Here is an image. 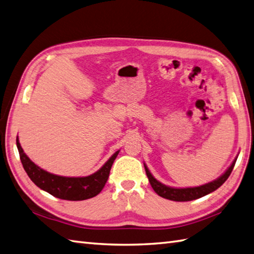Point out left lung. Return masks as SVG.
Wrapping results in <instances>:
<instances>
[{
  "label": "left lung",
  "mask_w": 254,
  "mask_h": 254,
  "mask_svg": "<svg viewBox=\"0 0 254 254\" xmlns=\"http://www.w3.org/2000/svg\"><path fill=\"white\" fill-rule=\"evenodd\" d=\"M236 160H237V158L233 161L232 166L226 170V172L222 176H220L219 179H216L215 181H212L208 183V184H204L201 186L188 187V188H174V187H169V186L163 185L162 183L157 181L154 176L151 175L149 170L147 169L146 164H144V167H145L147 178L149 180L151 187L154 188V190L159 194V196L169 200H173V201H190V200L201 198L205 196V194L216 190L217 188L222 186L224 183H225V181L228 179V176L231 175L232 171L235 167Z\"/></svg>",
  "instance_id": "left-lung-1"
}]
</instances>
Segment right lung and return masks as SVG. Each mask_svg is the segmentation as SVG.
I'll use <instances>...</instances> for the list:
<instances>
[{"label":"right lung","mask_w":254,"mask_h":254,"mask_svg":"<svg viewBox=\"0 0 254 254\" xmlns=\"http://www.w3.org/2000/svg\"><path fill=\"white\" fill-rule=\"evenodd\" d=\"M17 148L19 151V157L28 176L35 185L51 193L56 198L78 201L95 197L104 188L106 182L109 178L110 169L119 150L109 158V160L100 168L97 172L85 178H66L46 172L43 169L34 164L27 155L23 152L18 136L16 138Z\"/></svg>","instance_id":"add662e5"}]
</instances>
